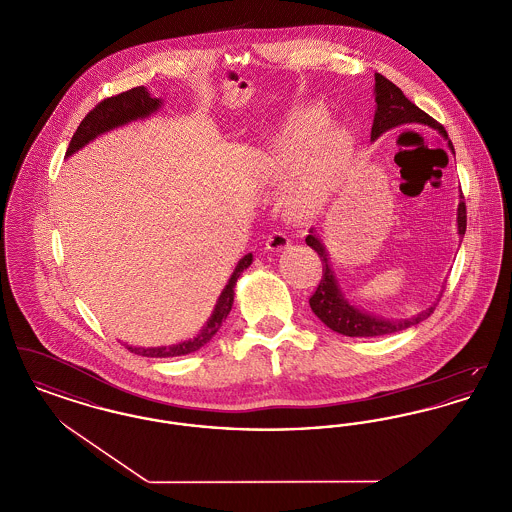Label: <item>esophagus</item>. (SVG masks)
Listing matches in <instances>:
<instances>
[{
  "instance_id": "1",
  "label": "esophagus",
  "mask_w": 512,
  "mask_h": 512,
  "mask_svg": "<svg viewBox=\"0 0 512 512\" xmlns=\"http://www.w3.org/2000/svg\"><path fill=\"white\" fill-rule=\"evenodd\" d=\"M267 249L268 251H282L290 245V238L282 232H272L267 238Z\"/></svg>"
}]
</instances>
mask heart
I'll list each match as a JSON object with an SVG mask.
<instances>
[{
    "instance_id": "obj_1",
    "label": "heart",
    "mask_w": 512,
    "mask_h": 512,
    "mask_svg": "<svg viewBox=\"0 0 512 512\" xmlns=\"http://www.w3.org/2000/svg\"><path fill=\"white\" fill-rule=\"evenodd\" d=\"M324 111L317 107L301 109L282 126L270 146L257 153V169L263 180L274 182L293 161L301 155L304 147L310 149L299 159L286 178V199L293 211L307 213L315 209L332 182V176L340 167L341 159L351 147V134L345 126H326L322 130Z\"/></svg>"
}]
</instances>
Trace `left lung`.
<instances>
[{
	"label": "left lung",
	"mask_w": 512,
	"mask_h": 512,
	"mask_svg": "<svg viewBox=\"0 0 512 512\" xmlns=\"http://www.w3.org/2000/svg\"><path fill=\"white\" fill-rule=\"evenodd\" d=\"M372 90H374V101H376L374 121H372V130H370L372 142L378 140L384 132H388L395 126L416 122V124L434 128L439 136L447 142L449 149L453 151V144L447 138L445 128L434 121L432 117H428L424 111H420L411 99L405 98V94L388 78H384L382 74H374ZM461 199H463V195H461ZM464 232H466V207H464V201H461L457 207L459 238H463ZM305 242L317 251L318 257L322 261V280L318 284L317 292L313 293V297L309 299V305L318 320L324 322L330 330L343 334V336H349V338H376V336H386V334L405 330L409 326L426 320L434 313L436 303L409 318L378 317V315L368 313L365 309H359L345 297V293L341 290L336 272L330 263V253H328L326 245L322 244L315 228L309 230V236L305 238Z\"/></svg>",
	"instance_id": "8db88e82"
}]
</instances>
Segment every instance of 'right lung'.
<instances>
[{
  "label": "right lung",
  "instance_id": "right-lung-1",
  "mask_svg": "<svg viewBox=\"0 0 512 512\" xmlns=\"http://www.w3.org/2000/svg\"><path fill=\"white\" fill-rule=\"evenodd\" d=\"M163 99L151 96V92L146 86H138L132 88L128 92H122L119 96L103 99L94 111H90L84 121L80 122V126L76 128L71 144L67 147L65 157H71L76 151H80L82 147L88 146L90 142H94L99 136L126 126L130 122L146 121L151 115L159 113L163 109ZM253 263V253L244 255L238 265L234 268V272L230 274L224 290L220 292L219 299L215 303V309L211 313V317L207 318V322L201 326V330L195 334L190 340L178 341L172 345H157V347H136V345H126L128 351L142 355V357H155V359H167V357H182V355H190L197 349H201L205 343L213 340V336L219 332L222 322L228 317V313L232 311V303H234V288L238 278L242 276L245 268L251 267Z\"/></svg>",
  "mask_w": 512,
  "mask_h": 512
}]
</instances>
